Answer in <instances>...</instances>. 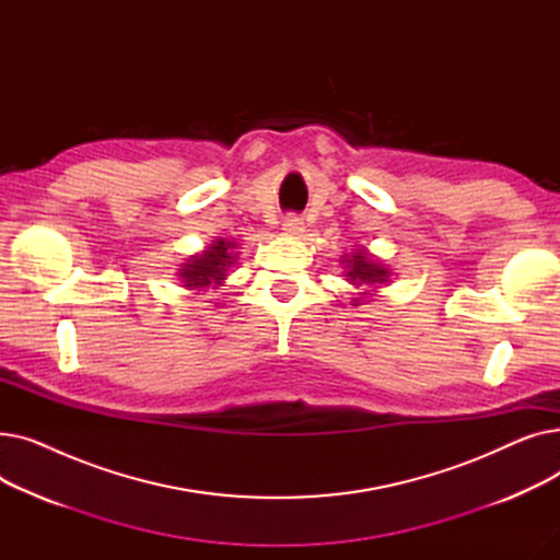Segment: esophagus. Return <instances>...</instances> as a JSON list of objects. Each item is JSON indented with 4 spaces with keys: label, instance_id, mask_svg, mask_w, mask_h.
Wrapping results in <instances>:
<instances>
[{
    "label": "esophagus",
    "instance_id": "1",
    "mask_svg": "<svg viewBox=\"0 0 560 560\" xmlns=\"http://www.w3.org/2000/svg\"><path fill=\"white\" fill-rule=\"evenodd\" d=\"M283 231L288 235H302L304 233V220L300 215H295V213H288L283 218Z\"/></svg>",
    "mask_w": 560,
    "mask_h": 560
}]
</instances>
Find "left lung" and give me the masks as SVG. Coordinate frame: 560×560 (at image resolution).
<instances>
[{
  "label": "left lung",
  "mask_w": 560,
  "mask_h": 560,
  "mask_svg": "<svg viewBox=\"0 0 560 560\" xmlns=\"http://www.w3.org/2000/svg\"><path fill=\"white\" fill-rule=\"evenodd\" d=\"M347 262V277L351 283H384L388 277V270L381 268V265L372 262L363 252H357ZM361 295H368V292H361ZM359 302V300H357Z\"/></svg>",
  "instance_id": "1"
}]
</instances>
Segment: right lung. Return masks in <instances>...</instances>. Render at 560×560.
<instances>
[{"label":"right lung","mask_w":560,"mask_h":560,"mask_svg":"<svg viewBox=\"0 0 560 560\" xmlns=\"http://www.w3.org/2000/svg\"><path fill=\"white\" fill-rule=\"evenodd\" d=\"M233 243L218 241L213 247L206 249L199 256H192V262H186L182 270V279L188 288H206V285H218L226 277L229 265L235 260Z\"/></svg>","instance_id":"obj_1"}]
</instances>
